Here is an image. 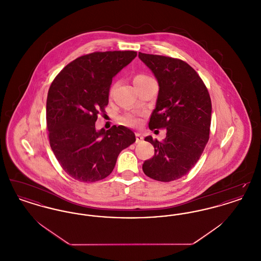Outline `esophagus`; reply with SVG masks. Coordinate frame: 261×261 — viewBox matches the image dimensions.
<instances>
[{"label":"esophagus","instance_id":"34e87169","mask_svg":"<svg viewBox=\"0 0 261 261\" xmlns=\"http://www.w3.org/2000/svg\"><path fill=\"white\" fill-rule=\"evenodd\" d=\"M143 140V136L140 133H136V143H140Z\"/></svg>","mask_w":261,"mask_h":261}]
</instances>
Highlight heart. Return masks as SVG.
Here are the masks:
<instances>
[{
    "label": "heart",
    "instance_id": "obj_1",
    "mask_svg": "<svg viewBox=\"0 0 261 261\" xmlns=\"http://www.w3.org/2000/svg\"><path fill=\"white\" fill-rule=\"evenodd\" d=\"M147 78H149V76H147V75L145 74H138L135 76V78H134V83L136 84L138 82H140V81H143V80H145V79H147ZM120 120H121V122L123 123V124L127 125V126H136V125L139 124V118L135 116L134 114H131V113H126L124 115H122L121 116V118H120Z\"/></svg>",
    "mask_w": 261,
    "mask_h": 261
}]
</instances>
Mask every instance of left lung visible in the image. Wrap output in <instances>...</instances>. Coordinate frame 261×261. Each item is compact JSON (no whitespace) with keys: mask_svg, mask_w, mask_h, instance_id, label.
I'll list each match as a JSON object with an SVG mask.
<instances>
[{"mask_svg":"<svg viewBox=\"0 0 261 261\" xmlns=\"http://www.w3.org/2000/svg\"><path fill=\"white\" fill-rule=\"evenodd\" d=\"M139 58L160 86L149 129L166 128L162 142L145 138L153 146L154 155L144 162L143 171L153 180L170 182L195 166L208 142L211 97L201 78L187 62L143 53H139Z\"/></svg>","mask_w":261,"mask_h":261,"instance_id":"obj_1","label":"left lung"}]
</instances>
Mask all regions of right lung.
I'll return each instance as SVG.
<instances>
[{
	"label": "right lung",
	"instance_id": "obj_1",
	"mask_svg": "<svg viewBox=\"0 0 261 261\" xmlns=\"http://www.w3.org/2000/svg\"><path fill=\"white\" fill-rule=\"evenodd\" d=\"M134 50L95 51L77 58L50 84L46 118L50 148L62 169L80 182L112 173L118 154L135 141L129 128L113 125L97 131L106 112L112 78L136 58Z\"/></svg>",
	"mask_w": 261,
	"mask_h": 261
}]
</instances>
